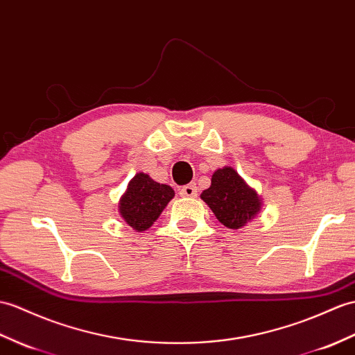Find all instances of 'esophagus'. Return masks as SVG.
I'll return each instance as SVG.
<instances>
[{
	"label": "esophagus",
	"instance_id": "obj_1",
	"mask_svg": "<svg viewBox=\"0 0 355 355\" xmlns=\"http://www.w3.org/2000/svg\"><path fill=\"white\" fill-rule=\"evenodd\" d=\"M196 193H198V189H196L195 183H191V184H187L184 187H181V191H180V195L184 196V198H195Z\"/></svg>",
	"mask_w": 355,
	"mask_h": 355
}]
</instances>
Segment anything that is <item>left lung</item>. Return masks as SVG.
I'll return each mask as SVG.
<instances>
[{"mask_svg": "<svg viewBox=\"0 0 355 355\" xmlns=\"http://www.w3.org/2000/svg\"><path fill=\"white\" fill-rule=\"evenodd\" d=\"M201 200L215 213L216 219L230 230H241L259 216L261 196L232 166L219 168L211 175V184Z\"/></svg>", "mask_w": 355, "mask_h": 355, "instance_id": "1", "label": "left lung"}]
</instances>
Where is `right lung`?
I'll use <instances>...</instances> for the list:
<instances>
[{"instance_id": "1", "label": "right lung", "mask_w": 355, "mask_h": 355, "mask_svg": "<svg viewBox=\"0 0 355 355\" xmlns=\"http://www.w3.org/2000/svg\"><path fill=\"white\" fill-rule=\"evenodd\" d=\"M174 196L175 192L171 186L157 183L145 172H137L128 181L118 202L119 215L135 232H145L159 219Z\"/></svg>"}]
</instances>
